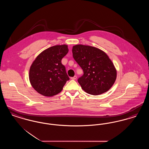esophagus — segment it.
I'll use <instances>...</instances> for the list:
<instances>
[{"label": "esophagus", "instance_id": "34e87169", "mask_svg": "<svg viewBox=\"0 0 149 149\" xmlns=\"http://www.w3.org/2000/svg\"><path fill=\"white\" fill-rule=\"evenodd\" d=\"M77 78V76H74V77H71V79H72V80H76Z\"/></svg>", "mask_w": 149, "mask_h": 149}]
</instances>
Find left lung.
Instances as JSON below:
<instances>
[{"instance_id":"8db88e82","label":"left lung","mask_w":149,"mask_h":149,"mask_svg":"<svg viewBox=\"0 0 149 149\" xmlns=\"http://www.w3.org/2000/svg\"><path fill=\"white\" fill-rule=\"evenodd\" d=\"M72 52L84 71L78 81L85 92L97 95L109 90L116 81L117 70L106 53L97 47L80 44L74 46Z\"/></svg>"}]
</instances>
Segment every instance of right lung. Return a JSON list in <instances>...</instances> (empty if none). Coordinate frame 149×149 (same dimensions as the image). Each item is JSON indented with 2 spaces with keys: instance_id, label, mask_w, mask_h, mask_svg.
I'll return each mask as SVG.
<instances>
[{
  "instance_id": "obj_1",
  "label": "right lung",
  "mask_w": 149,
  "mask_h": 149,
  "mask_svg": "<svg viewBox=\"0 0 149 149\" xmlns=\"http://www.w3.org/2000/svg\"><path fill=\"white\" fill-rule=\"evenodd\" d=\"M67 45H55L43 51L33 61L29 79L36 92L45 97L61 92L69 78L61 60L68 52Z\"/></svg>"
}]
</instances>
